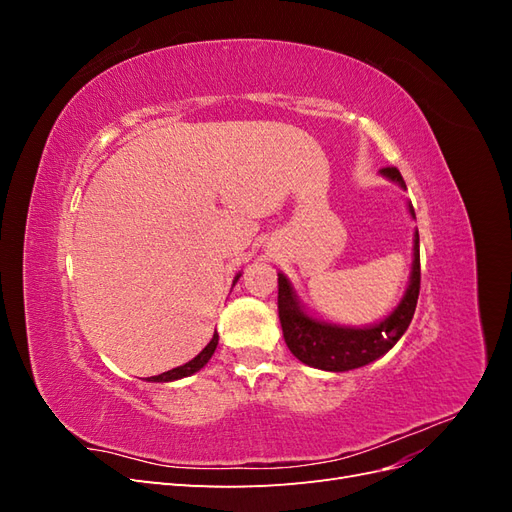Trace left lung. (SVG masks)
Wrapping results in <instances>:
<instances>
[{"instance_id":"8db88e82","label":"left lung","mask_w":512,"mask_h":512,"mask_svg":"<svg viewBox=\"0 0 512 512\" xmlns=\"http://www.w3.org/2000/svg\"><path fill=\"white\" fill-rule=\"evenodd\" d=\"M380 173L399 183L401 188H406V181L395 166H386ZM410 213L414 215L412 205ZM418 292H421L418 232L414 235V265L406 297L401 299V303L389 318H384L380 324H374V327L350 329L309 318L301 309L297 297H294L286 277L280 275L277 277V312H280L286 346L299 361L309 367L327 371H348L363 367L389 352L397 344V339L406 333L414 316Z\"/></svg>"}]
</instances>
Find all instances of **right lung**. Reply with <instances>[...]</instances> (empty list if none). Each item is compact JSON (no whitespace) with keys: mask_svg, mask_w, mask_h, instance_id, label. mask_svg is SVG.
I'll use <instances>...</instances> for the list:
<instances>
[{"mask_svg":"<svg viewBox=\"0 0 512 512\" xmlns=\"http://www.w3.org/2000/svg\"><path fill=\"white\" fill-rule=\"evenodd\" d=\"M235 280H239V275L235 277ZM215 346H218V333H213L211 342L203 348V352H200L198 356H194L190 363H185V365L175 367V369H170V371H164V374H160V376H151L147 380H151V382H170V380H179V378H185V376H192L194 371H198L200 367L207 365V361L211 359V354L215 352Z\"/></svg>","mask_w":512,"mask_h":512,"instance_id":"add662e5","label":"right lung"}]
</instances>
